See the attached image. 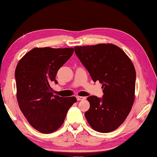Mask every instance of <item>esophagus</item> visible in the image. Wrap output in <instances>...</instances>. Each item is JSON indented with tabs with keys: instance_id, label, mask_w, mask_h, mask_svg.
Instances as JSON below:
<instances>
[{
	"instance_id": "34e87169",
	"label": "esophagus",
	"mask_w": 157,
	"mask_h": 157,
	"mask_svg": "<svg viewBox=\"0 0 157 157\" xmlns=\"http://www.w3.org/2000/svg\"><path fill=\"white\" fill-rule=\"evenodd\" d=\"M77 101H83L86 99V97H82V96H77Z\"/></svg>"
}]
</instances>
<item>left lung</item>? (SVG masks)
<instances>
[{
	"instance_id": "8db88e82",
	"label": "left lung",
	"mask_w": 157,
	"mask_h": 157,
	"mask_svg": "<svg viewBox=\"0 0 157 157\" xmlns=\"http://www.w3.org/2000/svg\"><path fill=\"white\" fill-rule=\"evenodd\" d=\"M76 55L93 80L102 83V98L89 96L88 123L100 132L116 130L124 121L135 100L136 70L127 55L113 44L77 46Z\"/></svg>"
}]
</instances>
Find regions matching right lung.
<instances>
[{"label": "right lung", "mask_w": 157, "mask_h": 157, "mask_svg": "<svg viewBox=\"0 0 157 157\" xmlns=\"http://www.w3.org/2000/svg\"><path fill=\"white\" fill-rule=\"evenodd\" d=\"M74 48H36L27 53L15 71L17 100L22 113L42 133L57 130L64 122L75 97L53 95L51 82L57 83L58 70L69 59Z\"/></svg>", "instance_id": "right-lung-1"}]
</instances>
